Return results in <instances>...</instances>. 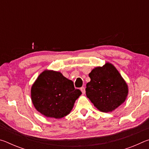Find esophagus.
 <instances>
[{
    "instance_id": "obj_1",
    "label": "esophagus",
    "mask_w": 149,
    "mask_h": 149,
    "mask_svg": "<svg viewBox=\"0 0 149 149\" xmlns=\"http://www.w3.org/2000/svg\"><path fill=\"white\" fill-rule=\"evenodd\" d=\"M80 90H81V91L82 92L83 94H85V89L84 87H81V88H80Z\"/></svg>"
}]
</instances>
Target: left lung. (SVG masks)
Here are the masks:
<instances>
[{"label":"left lung","instance_id":"obj_1","mask_svg":"<svg viewBox=\"0 0 149 149\" xmlns=\"http://www.w3.org/2000/svg\"><path fill=\"white\" fill-rule=\"evenodd\" d=\"M86 95L101 112H112L125 101L127 85L114 65L107 63L93 69L89 74Z\"/></svg>","mask_w":149,"mask_h":149}]
</instances>
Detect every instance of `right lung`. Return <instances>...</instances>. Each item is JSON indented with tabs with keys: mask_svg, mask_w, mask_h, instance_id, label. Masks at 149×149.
Listing matches in <instances>:
<instances>
[{
	"mask_svg": "<svg viewBox=\"0 0 149 149\" xmlns=\"http://www.w3.org/2000/svg\"><path fill=\"white\" fill-rule=\"evenodd\" d=\"M31 100L35 108L47 117L61 118L70 112L81 92L72 81L60 72L45 70L31 87Z\"/></svg>",
	"mask_w": 149,
	"mask_h": 149,
	"instance_id": "1",
	"label": "right lung"
}]
</instances>
